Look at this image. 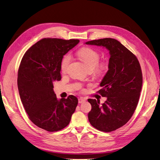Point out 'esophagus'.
I'll use <instances>...</instances> for the list:
<instances>
[{
    "mask_svg": "<svg viewBox=\"0 0 160 160\" xmlns=\"http://www.w3.org/2000/svg\"><path fill=\"white\" fill-rule=\"evenodd\" d=\"M84 102H85V99H84V98H81V97L78 98V103H79V104H81V103Z\"/></svg>",
    "mask_w": 160,
    "mask_h": 160,
    "instance_id": "1",
    "label": "esophagus"
}]
</instances>
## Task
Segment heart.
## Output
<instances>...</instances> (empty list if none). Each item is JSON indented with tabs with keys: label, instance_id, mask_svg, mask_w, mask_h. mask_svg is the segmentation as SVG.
Masks as SVG:
<instances>
[{
	"label": "heart",
	"instance_id": "1",
	"mask_svg": "<svg viewBox=\"0 0 160 160\" xmlns=\"http://www.w3.org/2000/svg\"><path fill=\"white\" fill-rule=\"evenodd\" d=\"M78 56L85 63L88 70H93L94 72L97 75L104 74L108 68L106 62L98 63L100 61L99 53L91 48L84 47L80 48L77 52ZM71 61V56L69 54L63 56L61 61L60 67L63 72L67 71Z\"/></svg>",
	"mask_w": 160,
	"mask_h": 160
}]
</instances>
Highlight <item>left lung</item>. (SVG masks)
Masks as SVG:
<instances>
[{"label":"left lung","mask_w":160,"mask_h":160,"mask_svg":"<svg viewBox=\"0 0 160 160\" xmlns=\"http://www.w3.org/2000/svg\"><path fill=\"white\" fill-rule=\"evenodd\" d=\"M86 44L104 47L110 55L108 71L100 83L102 89L98 91L107 99L102 104L88 99L91 105L88 119L97 130L112 132L127 123L136 110L142 83L141 66L136 56L117 39L104 38Z\"/></svg>","instance_id":"1"}]
</instances>
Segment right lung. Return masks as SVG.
Wrapping results in <instances>:
<instances>
[{"mask_svg":"<svg viewBox=\"0 0 160 160\" xmlns=\"http://www.w3.org/2000/svg\"><path fill=\"white\" fill-rule=\"evenodd\" d=\"M79 41L42 39L22 58L18 77L21 102L30 121L47 131L57 132L66 127L78 105V98L73 95L58 99L53 83L62 78V58Z\"/></svg>","mask_w":160,"mask_h":160,"instance_id":"right-lung-1","label":"right lung"}]
</instances>
